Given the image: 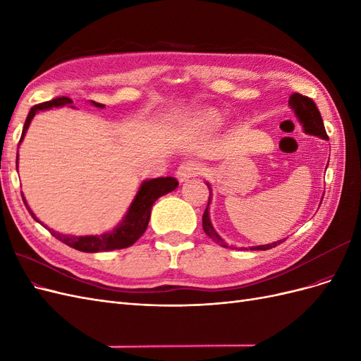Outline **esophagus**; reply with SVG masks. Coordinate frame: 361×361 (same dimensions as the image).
<instances>
[{
    "mask_svg": "<svg viewBox=\"0 0 361 361\" xmlns=\"http://www.w3.org/2000/svg\"><path fill=\"white\" fill-rule=\"evenodd\" d=\"M203 164L199 161H187V162H182L180 166L178 167V179L180 182L188 180L191 178L199 176V174L203 173Z\"/></svg>",
    "mask_w": 361,
    "mask_h": 361,
    "instance_id": "obj_1",
    "label": "esophagus"
}]
</instances>
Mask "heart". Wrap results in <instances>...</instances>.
<instances>
[{
    "label": "heart",
    "mask_w": 361,
    "mask_h": 361,
    "mask_svg": "<svg viewBox=\"0 0 361 361\" xmlns=\"http://www.w3.org/2000/svg\"><path fill=\"white\" fill-rule=\"evenodd\" d=\"M194 122L197 123L199 126H204V128H212L216 126L218 123L221 122V116L218 114L214 110H206L197 114V117L194 118Z\"/></svg>",
    "instance_id": "1"
}]
</instances>
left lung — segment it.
<instances>
[{
    "mask_svg": "<svg viewBox=\"0 0 361 361\" xmlns=\"http://www.w3.org/2000/svg\"><path fill=\"white\" fill-rule=\"evenodd\" d=\"M289 104L290 106L295 110V114L298 116L300 122L302 123L304 126V130L305 133L309 134H313V135H318L321 138H325L329 140V135H326L325 133V128H324V122H322V117H321V113L318 110V106H316V104L312 101V97L309 96H302L300 93H293L289 96ZM211 195V194H209ZM211 200V197H209ZM209 200H207V206H209ZM207 206L206 209L203 212V231L204 233L212 238L215 243L224 245V241L220 238V235H218L214 227L211 224V220H209V212H207ZM283 241H277V243H272V244H268V245H259V247H253L251 250H269V248H274L277 247L279 244H281ZM226 247V245H224Z\"/></svg>",
    "mask_w": 361,
    "mask_h": 361,
    "instance_id": "left-lung-1",
    "label": "left lung"
}]
</instances>
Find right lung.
<instances>
[{"mask_svg": "<svg viewBox=\"0 0 361 361\" xmlns=\"http://www.w3.org/2000/svg\"><path fill=\"white\" fill-rule=\"evenodd\" d=\"M71 105L73 104L72 99L66 96H60L56 97V99L48 101V102H42L35 105L30 110L27 120H25V125L23 129V135H20L19 143L23 141L27 129L30 126L31 118L36 116L37 111L42 110H49L52 106H61V105ZM94 106H99L104 108L102 104H96L93 102ZM179 185L178 179H174L171 176L167 178H157V179H150L141 183L140 191L137 192L135 199L133 202V204L129 206V211L125 216V220L122 221L117 228H114L113 232L110 233H104V235H94V236H66V235H61L57 233L56 231H51V228H47L51 232L52 236H56L59 241L64 243L66 245L75 248V250H80V251H85V253H97V251H113V250H122L126 247L133 245L137 239L146 232L149 220H150V211H152V206L154 203L161 197V195H166L167 192L176 190V187ZM24 203L27 206V209L30 211L31 216L37 220L35 216V214L31 212V209L28 207L25 199ZM39 221V220H37Z\"/></svg>", "mask_w": 361, "mask_h": 361, "instance_id": "1", "label": "right lung"}]
</instances>
